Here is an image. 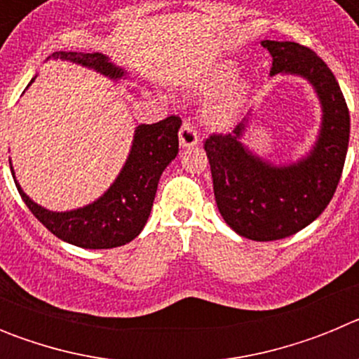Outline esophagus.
<instances>
[{"instance_id": "esophagus-1", "label": "esophagus", "mask_w": 359, "mask_h": 359, "mask_svg": "<svg viewBox=\"0 0 359 359\" xmlns=\"http://www.w3.org/2000/svg\"><path fill=\"white\" fill-rule=\"evenodd\" d=\"M199 142V135L196 131V126L190 120H183L182 129H180V145L182 147H194Z\"/></svg>"}]
</instances>
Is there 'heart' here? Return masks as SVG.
<instances>
[{"label": "heart", "mask_w": 359, "mask_h": 359, "mask_svg": "<svg viewBox=\"0 0 359 359\" xmlns=\"http://www.w3.org/2000/svg\"><path fill=\"white\" fill-rule=\"evenodd\" d=\"M231 75V66H224L223 69H219V73L210 81L208 88L214 90L219 84H223L228 77ZM244 97V86L239 82H233L231 86H228L226 90L221 95L214 98V102L208 107V116L212 118V122L215 123H226L231 116L236 115V111L239 109L241 102H243Z\"/></svg>", "instance_id": "b5f03b06"}]
</instances>
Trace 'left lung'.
<instances>
[{
  "label": "left lung",
  "instance_id": "8db88e82",
  "mask_svg": "<svg viewBox=\"0 0 359 359\" xmlns=\"http://www.w3.org/2000/svg\"><path fill=\"white\" fill-rule=\"evenodd\" d=\"M273 57L271 75L291 73L315 86L323 120L309 156L287 167L262 161L241 144L244 123L205 138L217 208L228 226L252 241H277L311 224L327 208L340 183L351 118L344 93L327 65L304 44L262 41Z\"/></svg>",
  "mask_w": 359,
  "mask_h": 359
}]
</instances>
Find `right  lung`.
<instances>
[{
  "label": "right lung",
  "mask_w": 359,
  "mask_h": 359,
  "mask_svg": "<svg viewBox=\"0 0 359 359\" xmlns=\"http://www.w3.org/2000/svg\"><path fill=\"white\" fill-rule=\"evenodd\" d=\"M52 57L88 66L111 79H120L123 75L122 69L111 65L102 53L55 52ZM180 126L182 118L176 115L167 116L156 123L138 126L131 154L116 182L102 198L84 208L72 212H50L32 201L14 177L15 187L32 214L55 237L75 244L79 248H116L131 243L144 230L161 172L180 151Z\"/></svg>",
  "instance_id": "obj_1"
}]
</instances>
